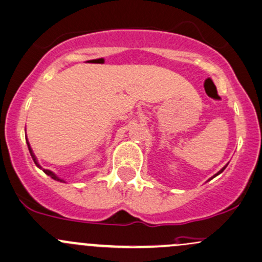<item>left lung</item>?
I'll return each mask as SVG.
<instances>
[{"mask_svg": "<svg viewBox=\"0 0 262 262\" xmlns=\"http://www.w3.org/2000/svg\"><path fill=\"white\" fill-rule=\"evenodd\" d=\"M225 168H226V167H224V168H222V169H221V170H220V172H219V173H217V174H220V173H222V172H224V169H225ZM217 174H216V176H217Z\"/></svg>", "mask_w": 262, "mask_h": 262, "instance_id": "left-lung-1", "label": "left lung"}]
</instances>
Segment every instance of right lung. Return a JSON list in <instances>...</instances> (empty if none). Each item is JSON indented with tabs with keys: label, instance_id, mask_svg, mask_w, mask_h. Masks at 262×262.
Returning a JSON list of instances; mask_svg holds the SVG:
<instances>
[{
	"label": "right lung",
	"instance_id": "obj_1",
	"mask_svg": "<svg viewBox=\"0 0 262 262\" xmlns=\"http://www.w3.org/2000/svg\"><path fill=\"white\" fill-rule=\"evenodd\" d=\"M27 147H29L30 154H31V157H32V159H34L35 164H36V166H37L38 168H41V167H40V166H38V164H37V162H36V158H35L34 153H32V150H31V147H30L29 142H27ZM41 169H42V168H41ZM43 172H45V173H46V174H48V176H50V177H51V178H54V180H57V181H60V180H59V178H57V177H56V176H55V174H54V173H52V172H50V170H49V169H43Z\"/></svg>",
	"mask_w": 262,
	"mask_h": 262
}]
</instances>
